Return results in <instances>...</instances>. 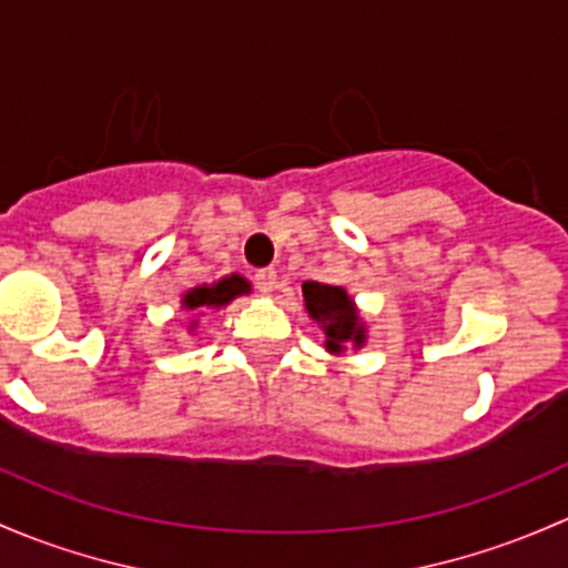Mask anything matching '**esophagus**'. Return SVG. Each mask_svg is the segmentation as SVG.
I'll list each match as a JSON object with an SVG mask.
<instances>
[{
    "label": "esophagus",
    "instance_id": "1",
    "mask_svg": "<svg viewBox=\"0 0 568 568\" xmlns=\"http://www.w3.org/2000/svg\"><path fill=\"white\" fill-rule=\"evenodd\" d=\"M254 284L262 295H271V292L276 290V271H273V267H262V271H256Z\"/></svg>",
    "mask_w": 568,
    "mask_h": 568
}]
</instances>
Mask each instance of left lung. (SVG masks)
<instances>
[{"instance_id": "obj_1", "label": "left lung", "mask_w": 568, "mask_h": 568, "mask_svg": "<svg viewBox=\"0 0 568 568\" xmlns=\"http://www.w3.org/2000/svg\"><path fill=\"white\" fill-rule=\"evenodd\" d=\"M303 306L325 333V349L342 355L344 349H361L366 342V325L355 308L353 297L342 286L306 282L303 284Z\"/></svg>"}]
</instances>
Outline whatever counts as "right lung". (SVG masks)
<instances>
[{
  "mask_svg": "<svg viewBox=\"0 0 568 568\" xmlns=\"http://www.w3.org/2000/svg\"><path fill=\"white\" fill-rule=\"evenodd\" d=\"M251 292V284L245 282L243 276H237V273H232V276H224L221 282L215 284H202V286H194V290H189L183 295V308L185 312H191V327L196 325V320L202 317V314H207L210 308H221L226 306V303L235 301L237 295H248Z\"/></svg>",
  "mask_w": 568,
  "mask_h": 568,
  "instance_id": "1",
  "label": "right lung"
}]
</instances>
